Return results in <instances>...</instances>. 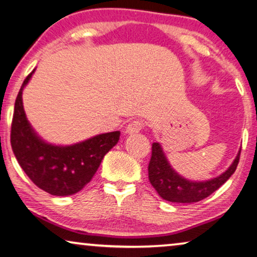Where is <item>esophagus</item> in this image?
Returning a JSON list of instances; mask_svg holds the SVG:
<instances>
[{"mask_svg": "<svg viewBox=\"0 0 257 257\" xmlns=\"http://www.w3.org/2000/svg\"><path fill=\"white\" fill-rule=\"evenodd\" d=\"M143 128H144V122L142 121V120H135V121H132L128 124L127 129H125V133L130 134V135H132V134L140 133Z\"/></svg>", "mask_w": 257, "mask_h": 257, "instance_id": "esophagus-1", "label": "esophagus"}]
</instances>
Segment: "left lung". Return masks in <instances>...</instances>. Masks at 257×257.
Listing matches in <instances>:
<instances>
[{"instance_id": "obj_1", "label": "left lung", "mask_w": 257, "mask_h": 257, "mask_svg": "<svg viewBox=\"0 0 257 257\" xmlns=\"http://www.w3.org/2000/svg\"><path fill=\"white\" fill-rule=\"evenodd\" d=\"M241 151V150H240ZM240 151L233 164L225 173L206 182L187 181L178 175L167 161L159 143L152 144V156L149 164V180L159 195L170 202L191 203L202 200L215 192L235 172L240 159Z\"/></svg>"}]
</instances>
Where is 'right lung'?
<instances>
[{
    "mask_svg": "<svg viewBox=\"0 0 257 257\" xmlns=\"http://www.w3.org/2000/svg\"><path fill=\"white\" fill-rule=\"evenodd\" d=\"M33 72L24 80L15 103L11 123V148L30 180L52 195H71L91 181L105 154L116 145L120 132L97 135L70 146H56L41 140L27 121L23 106V89Z\"/></svg>",
    "mask_w": 257,
    "mask_h": 257,
    "instance_id": "obj_1",
    "label": "right lung"
}]
</instances>
